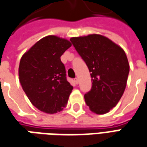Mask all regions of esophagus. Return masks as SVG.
<instances>
[{
    "label": "esophagus",
    "mask_w": 147,
    "mask_h": 147,
    "mask_svg": "<svg viewBox=\"0 0 147 147\" xmlns=\"http://www.w3.org/2000/svg\"><path fill=\"white\" fill-rule=\"evenodd\" d=\"M74 82H75L76 85H78V83H79L78 79V78H75V79H74Z\"/></svg>",
    "instance_id": "1"
}]
</instances>
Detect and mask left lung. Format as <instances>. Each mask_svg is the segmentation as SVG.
I'll return each mask as SVG.
<instances>
[{"label":"left lung","mask_w":147,"mask_h":147,"mask_svg":"<svg viewBox=\"0 0 147 147\" xmlns=\"http://www.w3.org/2000/svg\"><path fill=\"white\" fill-rule=\"evenodd\" d=\"M70 41L88 66L92 88L85 94V104L98 115L109 112L124 92L130 65L123 49L104 35L73 37Z\"/></svg>","instance_id":"8db88e82"}]
</instances>
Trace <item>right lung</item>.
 I'll list each match as a JSON object with an SVG mask.
<instances>
[{"label":"right lung","mask_w":147,"mask_h":147,"mask_svg":"<svg viewBox=\"0 0 147 147\" xmlns=\"http://www.w3.org/2000/svg\"><path fill=\"white\" fill-rule=\"evenodd\" d=\"M71 42L47 35L35 42L22 56L19 79L23 90L36 109L47 114L62 111L73 90L66 80L61 56Z\"/></svg>","instance_id":"1"}]
</instances>
